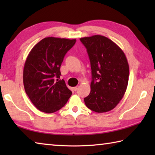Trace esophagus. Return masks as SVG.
<instances>
[{"instance_id": "obj_1", "label": "esophagus", "mask_w": 155, "mask_h": 155, "mask_svg": "<svg viewBox=\"0 0 155 155\" xmlns=\"http://www.w3.org/2000/svg\"><path fill=\"white\" fill-rule=\"evenodd\" d=\"M73 90H74L75 91H77V90H78V86H76V87H73Z\"/></svg>"}]
</instances>
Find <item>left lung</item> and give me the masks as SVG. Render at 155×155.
Instances as JSON below:
<instances>
[{"instance_id":"obj_1","label":"left lung","mask_w":155,"mask_h":155,"mask_svg":"<svg viewBox=\"0 0 155 155\" xmlns=\"http://www.w3.org/2000/svg\"><path fill=\"white\" fill-rule=\"evenodd\" d=\"M87 49L91 69V91L84 98L93 111H111L120 103L127 90L129 66L124 52L103 35L80 38Z\"/></svg>"}]
</instances>
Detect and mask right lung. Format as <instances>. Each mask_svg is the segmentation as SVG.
Returning <instances> with one entry per match:
<instances>
[{
    "instance_id": "1",
    "label": "right lung",
    "mask_w": 155,
    "mask_h": 155,
    "mask_svg": "<svg viewBox=\"0 0 155 155\" xmlns=\"http://www.w3.org/2000/svg\"><path fill=\"white\" fill-rule=\"evenodd\" d=\"M76 40L45 38L31 49L23 70L26 93L37 109L51 114L64 107L72 95L61 76L60 68ZM57 80H56V78Z\"/></svg>"
}]
</instances>
